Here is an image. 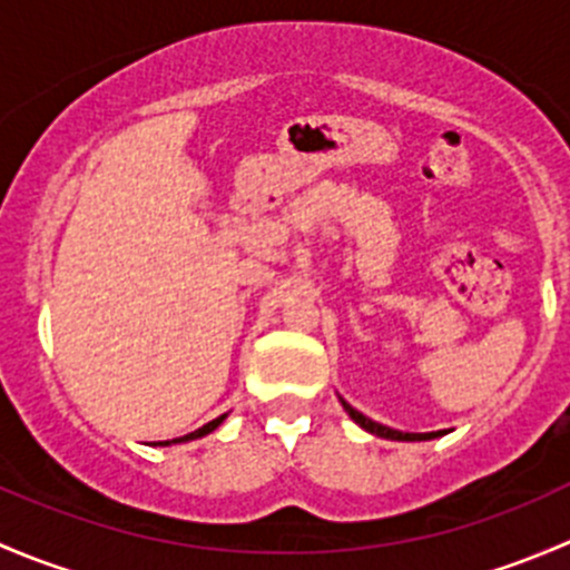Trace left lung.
Wrapping results in <instances>:
<instances>
[{
    "label": "left lung",
    "instance_id": "left-lung-1",
    "mask_svg": "<svg viewBox=\"0 0 570 570\" xmlns=\"http://www.w3.org/2000/svg\"><path fill=\"white\" fill-rule=\"evenodd\" d=\"M342 405H344V411L350 413V419H353L355 424H361V428H364L366 433L381 435V439H392V441H428V439H439V435H444V433H400V430H392V428H386V424H377V422H372V419H366L364 413L355 411V407L350 405V402L342 400Z\"/></svg>",
    "mask_w": 570,
    "mask_h": 570
}]
</instances>
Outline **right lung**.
Masks as SVG:
<instances>
[{
	"label": "right lung",
	"instance_id": "obj_1",
	"mask_svg": "<svg viewBox=\"0 0 570 570\" xmlns=\"http://www.w3.org/2000/svg\"><path fill=\"white\" fill-rule=\"evenodd\" d=\"M223 419H226V416H217V419H212L209 424H204V428H198V430H195V433H189V435H181V439H176V441H193V439H200V435L212 433V430H215L217 424L223 422Z\"/></svg>",
	"mask_w": 570,
	"mask_h": 570
}]
</instances>
